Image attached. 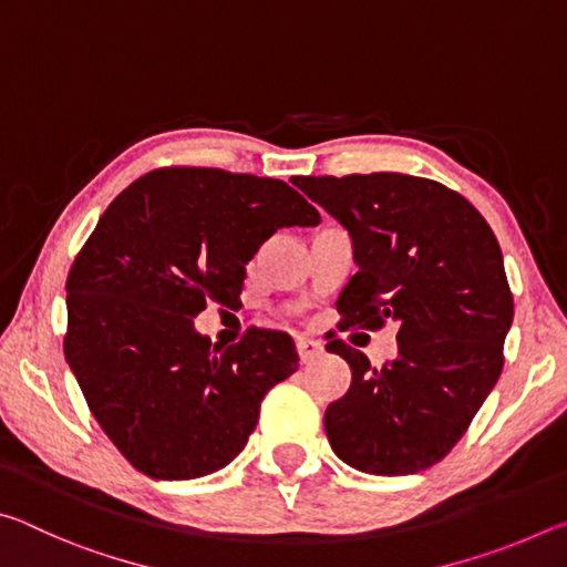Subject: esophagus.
<instances>
[{
	"instance_id": "34e87169",
	"label": "esophagus",
	"mask_w": 567,
	"mask_h": 567,
	"mask_svg": "<svg viewBox=\"0 0 567 567\" xmlns=\"http://www.w3.org/2000/svg\"><path fill=\"white\" fill-rule=\"evenodd\" d=\"M322 352H324V348H322V342H318V340H312V338L297 340V354H300L302 364L318 360Z\"/></svg>"
}]
</instances>
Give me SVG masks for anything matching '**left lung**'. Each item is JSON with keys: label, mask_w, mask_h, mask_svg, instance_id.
<instances>
[{"label": "left lung", "mask_w": 567, "mask_h": 567, "mask_svg": "<svg viewBox=\"0 0 567 567\" xmlns=\"http://www.w3.org/2000/svg\"><path fill=\"white\" fill-rule=\"evenodd\" d=\"M292 185L352 237L358 272L340 292V330L398 322V358L378 370L328 342L352 382L324 410V433L362 473H420L455 447L503 372L513 295L501 245L465 197L433 179L372 172Z\"/></svg>", "instance_id": "obj_1"}]
</instances>
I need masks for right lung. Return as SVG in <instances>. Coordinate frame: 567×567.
Segmentation results:
<instances>
[{
	"label": "right lung",
	"instance_id": "right-lung-1",
	"mask_svg": "<svg viewBox=\"0 0 567 567\" xmlns=\"http://www.w3.org/2000/svg\"><path fill=\"white\" fill-rule=\"evenodd\" d=\"M320 213L280 179L169 167L120 192L66 277L70 362L94 420L155 480L217 473L243 453L267 390L297 370L287 332L213 348L209 302L235 310L245 265Z\"/></svg>",
	"mask_w": 567,
	"mask_h": 567
}]
</instances>
